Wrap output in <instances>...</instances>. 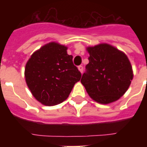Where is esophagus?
<instances>
[{"label": "esophagus", "instance_id": "34e87169", "mask_svg": "<svg viewBox=\"0 0 147 147\" xmlns=\"http://www.w3.org/2000/svg\"><path fill=\"white\" fill-rule=\"evenodd\" d=\"M78 69H79V71H80L81 73H83V66H82V65H80V66H79V67H78Z\"/></svg>", "mask_w": 147, "mask_h": 147}]
</instances>
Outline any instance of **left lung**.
<instances>
[{"label": "left lung", "mask_w": 147, "mask_h": 147, "mask_svg": "<svg viewBox=\"0 0 147 147\" xmlns=\"http://www.w3.org/2000/svg\"><path fill=\"white\" fill-rule=\"evenodd\" d=\"M89 63L81 83L90 97L101 104L117 101L128 89L132 67L123 52L109 44L87 47Z\"/></svg>", "instance_id": "left-lung-1"}]
</instances>
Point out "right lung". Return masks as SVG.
<instances>
[{"instance_id":"add662e5","label":"right lung","mask_w":147,"mask_h":147,"mask_svg":"<svg viewBox=\"0 0 147 147\" xmlns=\"http://www.w3.org/2000/svg\"><path fill=\"white\" fill-rule=\"evenodd\" d=\"M67 49L57 42L48 43L34 52L26 64L27 86L43 105L51 106L64 102L81 79Z\"/></svg>"}]
</instances>
